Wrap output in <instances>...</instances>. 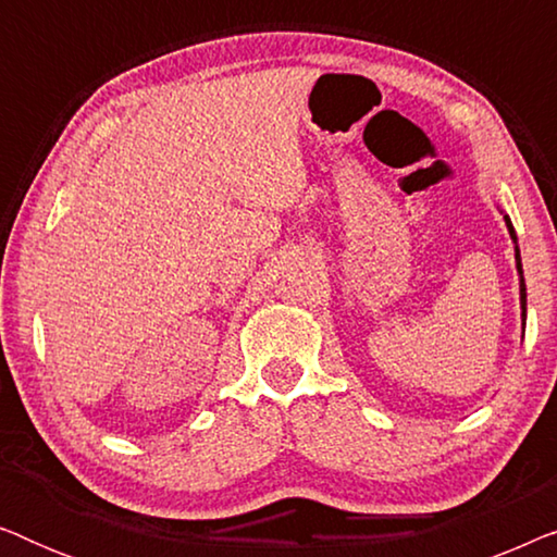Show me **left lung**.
<instances>
[{"instance_id":"left-lung-1","label":"left lung","mask_w":557,"mask_h":557,"mask_svg":"<svg viewBox=\"0 0 557 557\" xmlns=\"http://www.w3.org/2000/svg\"><path fill=\"white\" fill-rule=\"evenodd\" d=\"M505 223H507V231L512 235V240L517 243V235H515V227H512V220L505 215ZM515 261H517V273H520V307H522V326H524V311H528V294H524V276H522V258H520V248L515 246Z\"/></svg>"}]
</instances>
